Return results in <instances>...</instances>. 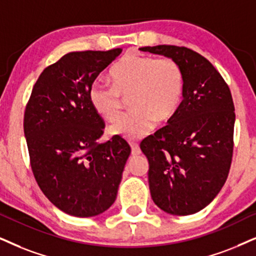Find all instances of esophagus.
Listing matches in <instances>:
<instances>
[{"mask_svg":"<svg viewBox=\"0 0 256 256\" xmlns=\"http://www.w3.org/2000/svg\"><path fill=\"white\" fill-rule=\"evenodd\" d=\"M131 154L132 156H137V154H140V148H139V145L136 143H131Z\"/></svg>","mask_w":256,"mask_h":256,"instance_id":"obj_1","label":"esophagus"}]
</instances>
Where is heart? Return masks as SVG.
<instances>
[{
  "instance_id": "obj_1",
  "label": "heart",
  "mask_w": 256,
  "mask_h": 256,
  "mask_svg": "<svg viewBox=\"0 0 256 256\" xmlns=\"http://www.w3.org/2000/svg\"><path fill=\"white\" fill-rule=\"evenodd\" d=\"M111 86L93 84L88 90L92 108L106 122H114L122 99H128L131 111L110 128V134L136 139L148 134L154 124L168 122L182 102L184 76L172 59L128 53L108 72Z\"/></svg>"
}]
</instances>
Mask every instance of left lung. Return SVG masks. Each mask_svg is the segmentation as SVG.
Here are the masks:
<instances>
[{
    "instance_id": "1",
    "label": "left lung",
    "mask_w": 256,
    "mask_h": 256,
    "mask_svg": "<svg viewBox=\"0 0 256 256\" xmlns=\"http://www.w3.org/2000/svg\"><path fill=\"white\" fill-rule=\"evenodd\" d=\"M139 50L174 60L184 76L180 108L166 126L140 143L151 197L168 214H195L218 196L230 169L232 93L215 67L189 48L160 44Z\"/></svg>"
}]
</instances>
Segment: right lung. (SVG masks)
I'll return each instance as SVG.
<instances>
[{"label":"right lung","instance_id":"right-lung-1","mask_svg":"<svg viewBox=\"0 0 256 256\" xmlns=\"http://www.w3.org/2000/svg\"><path fill=\"white\" fill-rule=\"evenodd\" d=\"M120 48L72 52L40 74L24 113L32 170L44 196L76 218L104 212L117 197L131 154L122 137L99 144L104 122L88 100L96 76Z\"/></svg>","mask_w":256,"mask_h":256}]
</instances>
